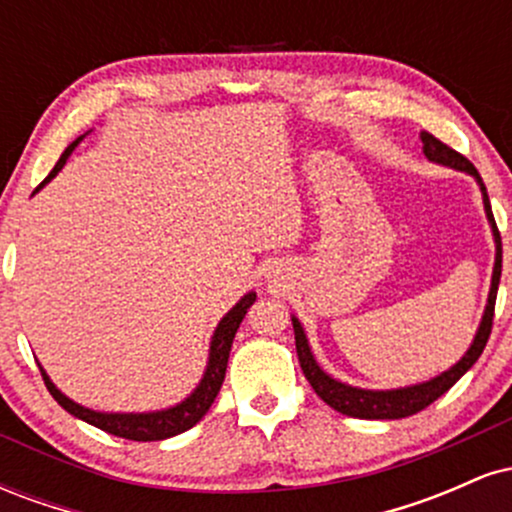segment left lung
Listing matches in <instances>:
<instances>
[{
    "label": "left lung",
    "instance_id": "obj_1",
    "mask_svg": "<svg viewBox=\"0 0 512 512\" xmlns=\"http://www.w3.org/2000/svg\"><path fill=\"white\" fill-rule=\"evenodd\" d=\"M421 142H424V154L428 161L443 163V166L467 170L469 175H474L481 185V192H484V209L486 216H489L493 238H496V264H493V279H491V293H489V305H486L484 317H481V325L477 337H474V344L469 346V351L464 354L460 361L455 363L450 370L440 373L438 378L428 380V383L402 387V390H358V387L344 385L339 380L330 378L320 366L315 363L313 354H310L308 339H305L301 322L293 317V334H296V351L298 361H301V368L308 378V383L313 385L317 397L325 404H330L332 409H337L339 414L354 416V419H404V416L419 414L421 409H426L428 404H433L440 395L450 390L457 380L467 373L469 368L477 363V358L484 351L486 342L491 337L493 327V310H496V293H498V281H501V262H503V248H501V233H498L496 219H493L489 195H486V187L481 182L477 168L472 166L469 158H464L460 151H455L452 146L443 144L440 139L433 137L431 132H421Z\"/></svg>",
    "mask_w": 512,
    "mask_h": 512
}]
</instances>
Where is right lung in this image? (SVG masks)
I'll list each match as a JSON object with an SVG mask.
<instances>
[{
	"instance_id": "right-lung-1",
	"label": "right lung",
	"mask_w": 512,
	"mask_h": 512,
	"mask_svg": "<svg viewBox=\"0 0 512 512\" xmlns=\"http://www.w3.org/2000/svg\"><path fill=\"white\" fill-rule=\"evenodd\" d=\"M81 142V137L76 139L64 149V154L60 156V161L55 163V168L50 170V175L35 187V192L45 185V182L55 178L60 173L64 163H67L69 154L74 151V146ZM255 293H248V296L240 298V303H236V308L231 310L216 327L214 337H211V349H209V366L207 373H204L202 383L197 385V390L192 392L185 402L178 404V407H170L166 411H151V414H101V411H93L81 407V404L72 402L69 397H64L52 380L45 375V370L40 368V375H43L45 387L50 390V395L55 397V402L60 404L62 409H67L69 414H74L76 419L86 421V424L101 428L105 433H113L117 438H127V440H139V443H146V440H163L170 436H178V433L187 431L195 424L202 421V416L207 414L211 404H214L216 395H219L223 378H226V366H228V354H231V344L233 337H236L240 322H243L245 313L252 303H255Z\"/></svg>"
}]
</instances>
